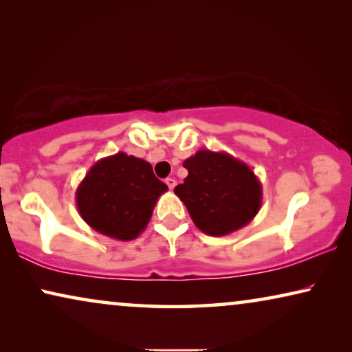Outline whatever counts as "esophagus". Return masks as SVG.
<instances>
[{
	"instance_id": "34e87169",
	"label": "esophagus",
	"mask_w": 352,
	"mask_h": 352,
	"mask_svg": "<svg viewBox=\"0 0 352 352\" xmlns=\"http://www.w3.org/2000/svg\"><path fill=\"white\" fill-rule=\"evenodd\" d=\"M165 182L168 184V187H170V189H175V186H176V179H175V177H166Z\"/></svg>"
}]
</instances>
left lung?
Segmentation results:
<instances>
[{
    "mask_svg": "<svg viewBox=\"0 0 352 352\" xmlns=\"http://www.w3.org/2000/svg\"><path fill=\"white\" fill-rule=\"evenodd\" d=\"M189 175L175 187L201 232L221 237L242 229L261 208L263 186L247 163L228 152L199 151L184 162Z\"/></svg>",
    "mask_w": 352,
    "mask_h": 352,
    "instance_id": "left-lung-1",
    "label": "left lung"
}]
</instances>
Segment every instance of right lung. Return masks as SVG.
Listing matches in <instances>:
<instances>
[{
    "instance_id": "obj_1",
    "label": "right lung",
    "mask_w": 352,
    "mask_h": 352,
    "mask_svg": "<svg viewBox=\"0 0 352 352\" xmlns=\"http://www.w3.org/2000/svg\"><path fill=\"white\" fill-rule=\"evenodd\" d=\"M166 190L151 163L118 152L91 166L75 200L81 218L99 234L133 240L147 228L158 197Z\"/></svg>"
}]
</instances>
